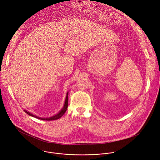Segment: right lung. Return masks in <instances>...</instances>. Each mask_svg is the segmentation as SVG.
Segmentation results:
<instances>
[{"mask_svg": "<svg viewBox=\"0 0 160 160\" xmlns=\"http://www.w3.org/2000/svg\"><path fill=\"white\" fill-rule=\"evenodd\" d=\"M68 92H67V96H66V100H65V102H64V105L62 107V108L61 109V110L57 114H56L55 115L52 116L51 117H49V118H41V117H37L36 115L31 113L30 112H28L27 110H24V111L29 115L31 116V117H35L37 118L38 119H40V120H47V121H51V120H57V119H59L66 112V111L67 110V108H68Z\"/></svg>", "mask_w": 160, "mask_h": 160, "instance_id": "1", "label": "right lung"}]
</instances>
